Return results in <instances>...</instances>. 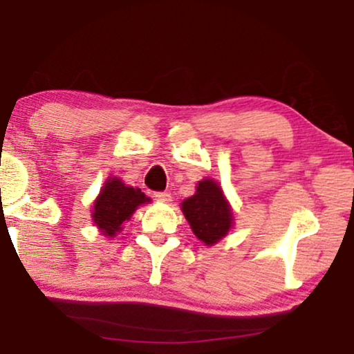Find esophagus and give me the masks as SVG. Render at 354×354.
Here are the masks:
<instances>
[{
  "mask_svg": "<svg viewBox=\"0 0 354 354\" xmlns=\"http://www.w3.org/2000/svg\"><path fill=\"white\" fill-rule=\"evenodd\" d=\"M154 200L160 201V203H171L173 198H171V194L166 193V191H163V193H156V194H154Z\"/></svg>",
  "mask_w": 354,
  "mask_h": 354,
  "instance_id": "esophagus-1",
  "label": "esophagus"
}]
</instances>
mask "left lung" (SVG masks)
<instances>
[{
  "label": "left lung",
  "instance_id": "left-lung-1",
  "mask_svg": "<svg viewBox=\"0 0 354 354\" xmlns=\"http://www.w3.org/2000/svg\"><path fill=\"white\" fill-rule=\"evenodd\" d=\"M181 211L194 236L206 246L216 245L234 226V213L218 181H198L193 196L181 203Z\"/></svg>",
  "mask_w": 354,
  "mask_h": 354
}]
</instances>
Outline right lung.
Returning a JSON list of instances; mask_svg holds the SVG:
<instances>
[{"instance_id":"obj_1","label":"right lung","mask_w":354,"mask_h":354,"mask_svg":"<svg viewBox=\"0 0 354 354\" xmlns=\"http://www.w3.org/2000/svg\"><path fill=\"white\" fill-rule=\"evenodd\" d=\"M151 203L140 188L124 185L118 176H108L100 194L93 201L91 219L101 234L115 238L121 230L123 223L131 219L135 211L141 205Z\"/></svg>"}]
</instances>
